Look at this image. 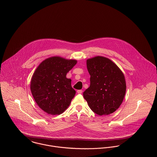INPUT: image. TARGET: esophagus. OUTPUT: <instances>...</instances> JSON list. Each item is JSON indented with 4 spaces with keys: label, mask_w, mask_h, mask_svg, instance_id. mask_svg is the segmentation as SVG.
Returning <instances> with one entry per match:
<instances>
[{
    "label": "esophagus",
    "mask_w": 157,
    "mask_h": 157,
    "mask_svg": "<svg viewBox=\"0 0 157 157\" xmlns=\"http://www.w3.org/2000/svg\"><path fill=\"white\" fill-rule=\"evenodd\" d=\"M82 92H83L82 90H77V93H78V94H82Z\"/></svg>",
    "instance_id": "esophagus-1"
}]
</instances>
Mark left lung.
Wrapping results in <instances>:
<instances>
[{"mask_svg": "<svg viewBox=\"0 0 157 157\" xmlns=\"http://www.w3.org/2000/svg\"><path fill=\"white\" fill-rule=\"evenodd\" d=\"M90 86L83 92L90 109L99 115L115 112L124 99L126 85L123 73L110 59L97 56L86 60Z\"/></svg>", "mask_w": 157, "mask_h": 157, "instance_id": "1", "label": "left lung"}]
</instances>
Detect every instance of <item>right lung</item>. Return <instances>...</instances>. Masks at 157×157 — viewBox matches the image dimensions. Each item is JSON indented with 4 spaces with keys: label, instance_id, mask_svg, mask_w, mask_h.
Instances as JSON below:
<instances>
[{
    "label": "right lung",
    "instance_id": "1",
    "mask_svg": "<svg viewBox=\"0 0 157 157\" xmlns=\"http://www.w3.org/2000/svg\"><path fill=\"white\" fill-rule=\"evenodd\" d=\"M54 56L44 60L36 69L30 89L37 105L50 115H60L69 106L75 94L67 74L77 63Z\"/></svg>",
    "mask_w": 157,
    "mask_h": 157
}]
</instances>
